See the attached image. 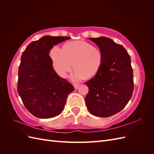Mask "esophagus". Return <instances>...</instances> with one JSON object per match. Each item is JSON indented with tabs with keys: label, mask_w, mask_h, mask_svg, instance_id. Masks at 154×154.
I'll return each mask as SVG.
<instances>
[{
	"label": "esophagus",
	"mask_w": 154,
	"mask_h": 154,
	"mask_svg": "<svg viewBox=\"0 0 154 154\" xmlns=\"http://www.w3.org/2000/svg\"><path fill=\"white\" fill-rule=\"evenodd\" d=\"M73 85H74V88H75L76 89V88H78V87H79V85H80V84H79V83H74Z\"/></svg>",
	"instance_id": "1"
}]
</instances>
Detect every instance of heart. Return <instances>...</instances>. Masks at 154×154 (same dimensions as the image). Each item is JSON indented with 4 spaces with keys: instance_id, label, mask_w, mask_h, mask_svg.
Instances as JSON below:
<instances>
[{
    "instance_id": "heart-1",
    "label": "heart",
    "mask_w": 154,
    "mask_h": 154,
    "mask_svg": "<svg viewBox=\"0 0 154 154\" xmlns=\"http://www.w3.org/2000/svg\"><path fill=\"white\" fill-rule=\"evenodd\" d=\"M50 57L54 71L62 77L71 71L73 63L75 72L72 78L76 80L94 76L101 69L103 58L99 48L85 41L68 42L63 49L54 45L51 49Z\"/></svg>"
}]
</instances>
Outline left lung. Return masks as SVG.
Wrapping results in <instances>:
<instances>
[{
    "mask_svg": "<svg viewBox=\"0 0 154 154\" xmlns=\"http://www.w3.org/2000/svg\"><path fill=\"white\" fill-rule=\"evenodd\" d=\"M103 53L101 69L85 82L88 92L85 104L90 113L101 118L110 117L123 110L134 91L131 60L123 45L107 37L88 38Z\"/></svg>",
    "mask_w": 154,
    "mask_h": 154,
    "instance_id": "8db88e82",
    "label": "left lung"
}]
</instances>
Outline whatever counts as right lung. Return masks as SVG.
Wrapping results in <instances>:
<instances>
[{"mask_svg":"<svg viewBox=\"0 0 154 154\" xmlns=\"http://www.w3.org/2000/svg\"><path fill=\"white\" fill-rule=\"evenodd\" d=\"M71 38L45 36L31 42L21 57L17 91L26 109L42 119L59 115L74 87L53 69L49 54L53 45Z\"/></svg>","mask_w":154,"mask_h":154,"instance_id":"right-lung-1","label":"right lung"}]
</instances>
